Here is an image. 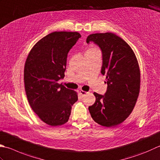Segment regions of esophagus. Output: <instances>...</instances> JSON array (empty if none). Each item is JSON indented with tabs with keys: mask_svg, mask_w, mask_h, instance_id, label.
Wrapping results in <instances>:
<instances>
[{
	"mask_svg": "<svg viewBox=\"0 0 160 160\" xmlns=\"http://www.w3.org/2000/svg\"><path fill=\"white\" fill-rule=\"evenodd\" d=\"M87 93H88V92H84V91H83V90H80V94L82 96V97L83 96H85Z\"/></svg>",
	"mask_w": 160,
	"mask_h": 160,
	"instance_id": "obj_1",
	"label": "esophagus"
}]
</instances>
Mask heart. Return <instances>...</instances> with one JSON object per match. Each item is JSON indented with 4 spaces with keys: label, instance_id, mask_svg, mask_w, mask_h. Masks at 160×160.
<instances>
[{
    "label": "heart",
    "instance_id": "b5f03b06",
    "mask_svg": "<svg viewBox=\"0 0 160 160\" xmlns=\"http://www.w3.org/2000/svg\"><path fill=\"white\" fill-rule=\"evenodd\" d=\"M89 50H98V49L96 48H91Z\"/></svg>",
    "mask_w": 160,
    "mask_h": 160
}]
</instances>
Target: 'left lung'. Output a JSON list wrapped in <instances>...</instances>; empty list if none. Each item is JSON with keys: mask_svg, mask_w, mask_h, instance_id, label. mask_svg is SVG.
<instances>
[{"mask_svg": "<svg viewBox=\"0 0 160 160\" xmlns=\"http://www.w3.org/2000/svg\"><path fill=\"white\" fill-rule=\"evenodd\" d=\"M94 42L102 53L101 73L108 84L105 95L93 93L94 104L89 107L92 118L105 127L121 123L132 112L140 90V69L131 47L112 32L95 33L87 43Z\"/></svg>", "mask_w": 160, "mask_h": 160, "instance_id": "8db88e82", "label": "left lung"}]
</instances>
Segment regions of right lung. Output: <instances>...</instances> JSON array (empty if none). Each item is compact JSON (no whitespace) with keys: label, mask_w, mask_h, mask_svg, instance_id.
Returning <instances> with one entry per match:
<instances>
[{"label":"right lung","mask_w":160,"mask_h":160,"mask_svg":"<svg viewBox=\"0 0 160 160\" xmlns=\"http://www.w3.org/2000/svg\"><path fill=\"white\" fill-rule=\"evenodd\" d=\"M81 35L78 32H53L36 43L24 67L25 90L28 102L39 118L51 126H61L69 118L78 93L59 80L64 77L70 49Z\"/></svg>","instance_id":"right-lung-1"}]
</instances>
